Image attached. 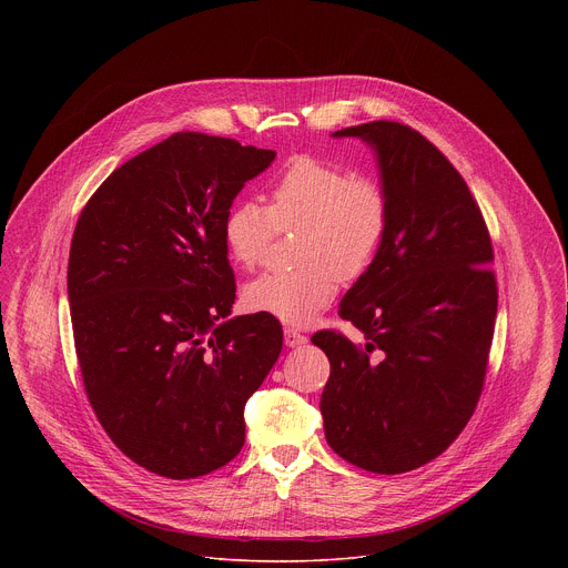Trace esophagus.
<instances>
[{
  "instance_id": "obj_1",
  "label": "esophagus",
  "mask_w": 568,
  "mask_h": 568,
  "mask_svg": "<svg viewBox=\"0 0 568 568\" xmlns=\"http://www.w3.org/2000/svg\"><path fill=\"white\" fill-rule=\"evenodd\" d=\"M303 344H307V337H305L301 331H296V328H285V346L298 348V346H303Z\"/></svg>"
}]
</instances>
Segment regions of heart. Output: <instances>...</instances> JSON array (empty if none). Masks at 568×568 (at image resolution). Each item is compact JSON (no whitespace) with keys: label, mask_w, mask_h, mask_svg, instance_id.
Here are the masks:
<instances>
[{"label":"heart","mask_w":568,"mask_h":568,"mask_svg":"<svg viewBox=\"0 0 568 568\" xmlns=\"http://www.w3.org/2000/svg\"><path fill=\"white\" fill-rule=\"evenodd\" d=\"M388 217V195L375 178L321 156H294L272 186L270 209L240 200L222 222L226 252L245 270L263 263L276 229H303L296 240L301 267L254 278L242 292L245 305L292 326L307 323L331 305L339 278L357 281L371 270Z\"/></svg>","instance_id":"1"}]
</instances>
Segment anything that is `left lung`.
I'll return each mask as SVG.
<instances>
[{"mask_svg":"<svg viewBox=\"0 0 568 568\" xmlns=\"http://www.w3.org/2000/svg\"><path fill=\"white\" fill-rule=\"evenodd\" d=\"M335 136L375 148L390 217L371 270L339 305L366 344L312 335L331 359L323 429L344 460L402 474L440 456L476 409L499 298L495 250L465 180L418 130L371 121Z\"/></svg>","mask_w":568,"mask_h":568,"instance_id":"8db88e82","label":"left lung"}]
</instances>
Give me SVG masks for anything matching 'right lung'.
Listing matches in <instances>:
<instances>
[{"instance_id": "right-lung-1", "label": "right lung", "mask_w": 568, "mask_h": 568, "mask_svg": "<svg viewBox=\"0 0 568 568\" xmlns=\"http://www.w3.org/2000/svg\"><path fill=\"white\" fill-rule=\"evenodd\" d=\"M276 152L178 132L132 156L73 229L67 292L92 409L136 465L184 480L245 445V404L283 348L276 316L229 318L222 222Z\"/></svg>"}]
</instances>
